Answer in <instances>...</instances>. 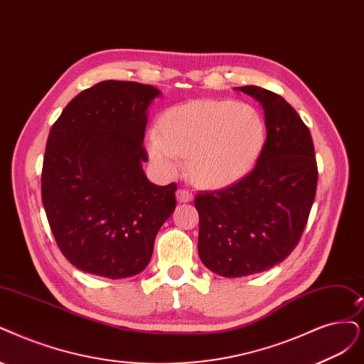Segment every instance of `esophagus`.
Segmentation results:
<instances>
[{"instance_id":"obj_1","label":"esophagus","mask_w":364,"mask_h":364,"mask_svg":"<svg viewBox=\"0 0 364 364\" xmlns=\"http://www.w3.org/2000/svg\"><path fill=\"white\" fill-rule=\"evenodd\" d=\"M193 199V195L191 191L187 189H178L177 191V200L178 203H191V200Z\"/></svg>"}]
</instances>
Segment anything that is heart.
Segmentation results:
<instances>
[{
    "label": "heart",
    "mask_w": 364,
    "mask_h": 364,
    "mask_svg": "<svg viewBox=\"0 0 364 364\" xmlns=\"http://www.w3.org/2000/svg\"><path fill=\"white\" fill-rule=\"evenodd\" d=\"M267 138L264 115L250 103L199 99L171 107L148 133L154 166L173 177L183 168L193 183L219 189L241 180L259 159Z\"/></svg>",
    "instance_id": "obj_1"
}]
</instances>
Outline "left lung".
<instances>
[{"mask_svg": "<svg viewBox=\"0 0 364 364\" xmlns=\"http://www.w3.org/2000/svg\"><path fill=\"white\" fill-rule=\"evenodd\" d=\"M237 90L264 107L262 153L245 178L195 198L199 258L223 277L257 274L285 261L301 238L318 183L311 130L297 111L265 88Z\"/></svg>", "mask_w": 364, "mask_h": 364, "instance_id": "8db88e82", "label": "left lung"}]
</instances>
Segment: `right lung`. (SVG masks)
Wrapping results in <instances>:
<instances>
[{
  "label": "right lung",
  "mask_w": 364,
  "mask_h": 364,
  "mask_svg": "<svg viewBox=\"0 0 364 364\" xmlns=\"http://www.w3.org/2000/svg\"><path fill=\"white\" fill-rule=\"evenodd\" d=\"M151 85L103 80L79 92L50 127L42 200L61 253L80 272L109 279L141 273L177 184L156 186L142 161Z\"/></svg>",
  "instance_id": "obj_1"
}]
</instances>
